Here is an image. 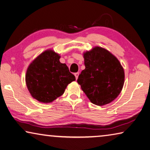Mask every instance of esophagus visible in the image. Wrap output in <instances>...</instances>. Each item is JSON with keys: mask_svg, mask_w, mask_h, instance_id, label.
<instances>
[{"mask_svg": "<svg viewBox=\"0 0 150 150\" xmlns=\"http://www.w3.org/2000/svg\"><path fill=\"white\" fill-rule=\"evenodd\" d=\"M74 76H75V77H76V79H78V76H79V73H78V72L74 73Z\"/></svg>", "mask_w": 150, "mask_h": 150, "instance_id": "obj_1", "label": "esophagus"}]
</instances>
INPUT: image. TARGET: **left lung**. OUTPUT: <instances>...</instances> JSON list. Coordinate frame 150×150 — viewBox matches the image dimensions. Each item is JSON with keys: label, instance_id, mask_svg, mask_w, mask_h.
<instances>
[{"label": "left lung", "instance_id": "left-lung-1", "mask_svg": "<svg viewBox=\"0 0 150 150\" xmlns=\"http://www.w3.org/2000/svg\"><path fill=\"white\" fill-rule=\"evenodd\" d=\"M85 69L77 82L94 104L103 105L116 99L124 83V71L109 51L95 47L84 54Z\"/></svg>", "mask_w": 150, "mask_h": 150}]
</instances>
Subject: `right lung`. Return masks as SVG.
<instances>
[{
	"mask_svg": "<svg viewBox=\"0 0 150 150\" xmlns=\"http://www.w3.org/2000/svg\"><path fill=\"white\" fill-rule=\"evenodd\" d=\"M60 56L53 50H46L29 65L26 84L34 98L43 103L52 102L62 96L68 84L76 78Z\"/></svg>",
	"mask_w": 150,
	"mask_h": 150,
	"instance_id": "1",
	"label": "right lung"
}]
</instances>
